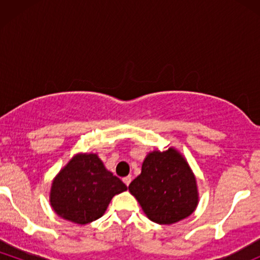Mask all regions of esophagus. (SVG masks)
<instances>
[{
  "label": "esophagus",
  "instance_id": "obj_1",
  "mask_svg": "<svg viewBox=\"0 0 260 260\" xmlns=\"http://www.w3.org/2000/svg\"><path fill=\"white\" fill-rule=\"evenodd\" d=\"M131 181H132V177H131V176H127V177L123 178V182H124V184H126V186H129Z\"/></svg>",
  "mask_w": 260,
  "mask_h": 260
}]
</instances>
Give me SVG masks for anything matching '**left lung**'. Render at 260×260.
Listing matches in <instances>:
<instances>
[{
  "label": "left lung",
  "mask_w": 260,
  "mask_h": 260,
  "mask_svg": "<svg viewBox=\"0 0 260 260\" xmlns=\"http://www.w3.org/2000/svg\"><path fill=\"white\" fill-rule=\"evenodd\" d=\"M151 221L171 225L186 219L198 205V188L187 160L175 148L147 155L142 172L128 186Z\"/></svg>",
  "instance_id": "1"
}]
</instances>
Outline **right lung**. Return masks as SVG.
Wrapping results in <instances>:
<instances>
[{"label": "right lung", "mask_w": 260, "mask_h": 260, "mask_svg": "<svg viewBox=\"0 0 260 260\" xmlns=\"http://www.w3.org/2000/svg\"><path fill=\"white\" fill-rule=\"evenodd\" d=\"M127 190L96 154H77L53 178L50 204L62 219L79 225L104 215L116 194Z\"/></svg>", "instance_id": "obj_1"}]
</instances>
